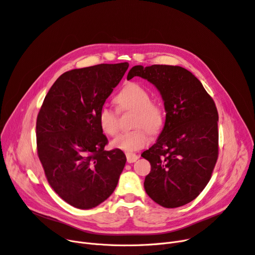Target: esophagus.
I'll return each instance as SVG.
<instances>
[{
	"label": "esophagus",
	"mask_w": 255,
	"mask_h": 255,
	"mask_svg": "<svg viewBox=\"0 0 255 255\" xmlns=\"http://www.w3.org/2000/svg\"><path fill=\"white\" fill-rule=\"evenodd\" d=\"M126 156H127V160H128V163H134V162H136V161L138 160V158H139L136 154H130V152H127Z\"/></svg>",
	"instance_id": "esophagus-1"
}]
</instances>
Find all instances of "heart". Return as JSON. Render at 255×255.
<instances>
[{
	"mask_svg": "<svg viewBox=\"0 0 255 255\" xmlns=\"http://www.w3.org/2000/svg\"><path fill=\"white\" fill-rule=\"evenodd\" d=\"M121 111L135 112L133 128L135 129L119 134L113 141L112 147L127 152L136 151L149 143V133H157L161 128L164 114L157 104L151 103L148 91L139 84L129 83L124 87L115 98ZM98 125L105 134L114 136L118 131V116L116 112L108 105L101 106L97 113Z\"/></svg>",
	"mask_w": 255,
	"mask_h": 255,
	"instance_id": "obj_1",
	"label": "heart"
}]
</instances>
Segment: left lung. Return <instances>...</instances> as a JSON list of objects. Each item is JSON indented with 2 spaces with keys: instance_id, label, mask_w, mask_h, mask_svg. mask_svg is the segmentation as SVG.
I'll list each match as a JSON object with an SVG mask.
<instances>
[{
  "instance_id": "1",
  "label": "left lung",
  "mask_w": 255,
  "mask_h": 255,
  "mask_svg": "<svg viewBox=\"0 0 255 255\" xmlns=\"http://www.w3.org/2000/svg\"><path fill=\"white\" fill-rule=\"evenodd\" d=\"M134 76L157 88L166 113L156 143L141 154L150 163L144 189L160 206H183L205 188L218 160L215 101L195 75L179 66H134L128 79Z\"/></svg>"
}]
</instances>
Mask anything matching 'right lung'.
Masks as SVG:
<instances>
[{
    "label": "right lung",
    "instance_id": "add662e5",
    "mask_svg": "<svg viewBox=\"0 0 255 255\" xmlns=\"http://www.w3.org/2000/svg\"><path fill=\"white\" fill-rule=\"evenodd\" d=\"M128 63L74 69L47 93L36 120L37 154L51 187L68 204L91 209L115 190L127 157L105 150L97 113L120 83Z\"/></svg>",
    "mask_w": 255,
    "mask_h": 255
}]
</instances>
